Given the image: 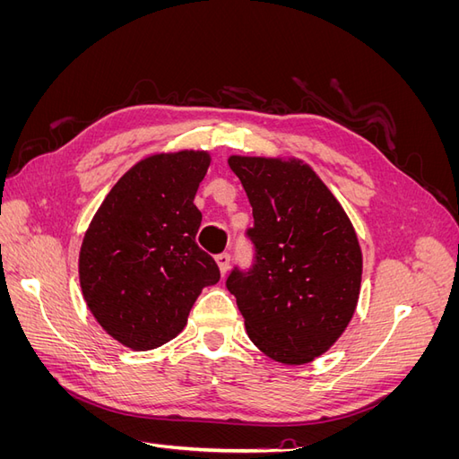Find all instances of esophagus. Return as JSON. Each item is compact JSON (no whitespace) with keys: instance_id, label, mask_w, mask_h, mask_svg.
Listing matches in <instances>:
<instances>
[{"instance_id":"34e87169","label":"esophagus","mask_w":459,"mask_h":459,"mask_svg":"<svg viewBox=\"0 0 459 459\" xmlns=\"http://www.w3.org/2000/svg\"><path fill=\"white\" fill-rule=\"evenodd\" d=\"M230 262H231V256H230L228 253H221V255L216 256V264H218V268H220V273H221V275L228 273Z\"/></svg>"}]
</instances>
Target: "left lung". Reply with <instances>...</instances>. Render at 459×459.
Returning a JSON list of instances; mask_svg holds the SVG:
<instances>
[{"instance_id":"obj_1","label":"left lung","mask_w":459,"mask_h":459,"mask_svg":"<svg viewBox=\"0 0 459 459\" xmlns=\"http://www.w3.org/2000/svg\"><path fill=\"white\" fill-rule=\"evenodd\" d=\"M253 206L248 272L233 270L228 290L258 349L287 366L327 352L354 316L362 248L344 208L299 159H228Z\"/></svg>"}]
</instances>
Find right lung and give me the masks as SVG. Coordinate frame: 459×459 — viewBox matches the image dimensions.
I'll return each mask as SVG.
<instances>
[{
    "mask_svg": "<svg viewBox=\"0 0 459 459\" xmlns=\"http://www.w3.org/2000/svg\"><path fill=\"white\" fill-rule=\"evenodd\" d=\"M211 166L206 151L151 155L124 174L97 208L78 258L82 295L110 337L132 351L172 341L201 290L220 281L195 235L193 204Z\"/></svg>",
    "mask_w": 459,
    "mask_h": 459,
    "instance_id": "add662e5",
    "label": "right lung"
}]
</instances>
